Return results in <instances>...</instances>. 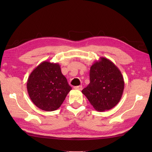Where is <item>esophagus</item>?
I'll return each instance as SVG.
<instances>
[{"label": "esophagus", "instance_id": "34e87169", "mask_svg": "<svg viewBox=\"0 0 152 152\" xmlns=\"http://www.w3.org/2000/svg\"><path fill=\"white\" fill-rule=\"evenodd\" d=\"M74 88L75 89H78V90H81L82 89V86H74Z\"/></svg>", "mask_w": 152, "mask_h": 152}]
</instances>
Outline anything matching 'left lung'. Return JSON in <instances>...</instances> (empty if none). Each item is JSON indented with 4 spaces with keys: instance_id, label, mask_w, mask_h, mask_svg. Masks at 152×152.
Returning a JSON list of instances; mask_svg holds the SVG:
<instances>
[{
    "instance_id": "obj_1",
    "label": "left lung",
    "mask_w": 152,
    "mask_h": 152,
    "mask_svg": "<svg viewBox=\"0 0 152 152\" xmlns=\"http://www.w3.org/2000/svg\"><path fill=\"white\" fill-rule=\"evenodd\" d=\"M90 83L82 92L96 111L112 109L120 101L124 89L121 71L105 57L93 63L89 72Z\"/></svg>"
}]
</instances>
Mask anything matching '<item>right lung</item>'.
<instances>
[{
  "mask_svg": "<svg viewBox=\"0 0 152 152\" xmlns=\"http://www.w3.org/2000/svg\"><path fill=\"white\" fill-rule=\"evenodd\" d=\"M29 97L44 111L56 110L72 88L61 72L59 63L45 61L32 71L27 82Z\"/></svg>",
  "mask_w": 152,
  "mask_h": 152,
  "instance_id": "right-lung-1",
  "label": "right lung"
}]
</instances>
